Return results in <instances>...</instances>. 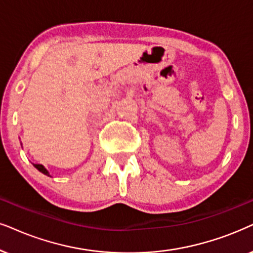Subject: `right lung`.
Returning <instances> with one entry per match:
<instances>
[{
  "mask_svg": "<svg viewBox=\"0 0 253 253\" xmlns=\"http://www.w3.org/2000/svg\"><path fill=\"white\" fill-rule=\"evenodd\" d=\"M35 167L39 170V172H42V174H45V175H47V176H51L50 173H48V170H47L46 169H45V167L42 166V165H39V164H36Z\"/></svg>",
  "mask_w": 253,
  "mask_h": 253,
  "instance_id": "add662e5",
  "label": "right lung"
}]
</instances>
